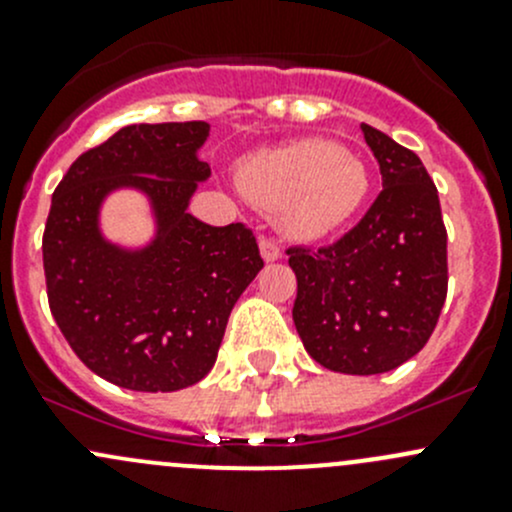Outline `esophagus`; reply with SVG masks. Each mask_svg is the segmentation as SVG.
Listing matches in <instances>:
<instances>
[{"mask_svg": "<svg viewBox=\"0 0 512 512\" xmlns=\"http://www.w3.org/2000/svg\"><path fill=\"white\" fill-rule=\"evenodd\" d=\"M260 252H262V260H265V262H275V260H280V257H282V247L277 245L275 240H270V237H262Z\"/></svg>", "mask_w": 512, "mask_h": 512, "instance_id": "esophagus-1", "label": "esophagus"}]
</instances>
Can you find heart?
I'll return each mask as SVG.
<instances>
[{
  "instance_id": "1",
  "label": "heart",
  "mask_w": 512,
  "mask_h": 512,
  "mask_svg": "<svg viewBox=\"0 0 512 512\" xmlns=\"http://www.w3.org/2000/svg\"><path fill=\"white\" fill-rule=\"evenodd\" d=\"M247 198L280 213L297 240H322L344 227L369 195V170L356 153L319 138L260 151L237 168Z\"/></svg>"
}]
</instances>
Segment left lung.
Here are the masks:
<instances>
[{
  "instance_id": "obj_1",
  "label": "left lung",
  "mask_w": 512,
  "mask_h": 512,
  "mask_svg": "<svg viewBox=\"0 0 512 512\" xmlns=\"http://www.w3.org/2000/svg\"><path fill=\"white\" fill-rule=\"evenodd\" d=\"M384 190L361 223L317 252L289 247L292 319L304 349L339 374H384L426 347L446 302V227L421 158L361 123Z\"/></svg>"
}]
</instances>
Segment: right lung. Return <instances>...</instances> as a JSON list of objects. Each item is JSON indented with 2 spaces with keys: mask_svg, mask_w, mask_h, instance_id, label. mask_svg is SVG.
<instances>
[{
  "mask_svg": "<svg viewBox=\"0 0 512 512\" xmlns=\"http://www.w3.org/2000/svg\"><path fill=\"white\" fill-rule=\"evenodd\" d=\"M205 121L133 123L81 153L56 185L44 275L61 334L94 374L121 389L178 391L213 369L232 307L265 267L250 227L188 213L210 165ZM131 187L149 198L152 242L123 248L100 232V205Z\"/></svg>",
  "mask_w": 512,
  "mask_h": 512,
  "instance_id": "1",
  "label": "right lung"
}]
</instances>
